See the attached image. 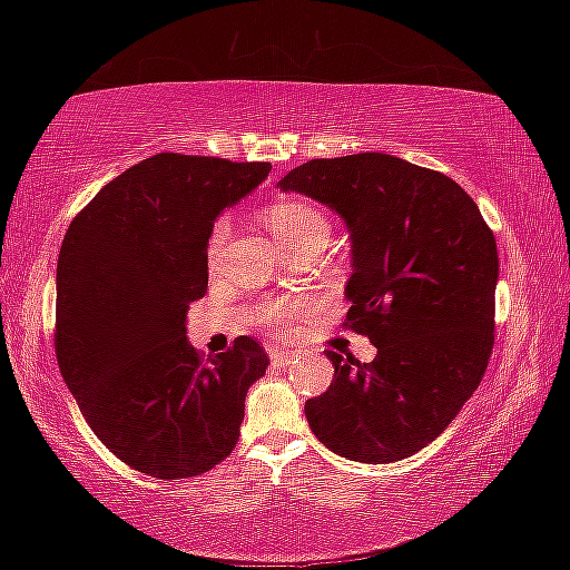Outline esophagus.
<instances>
[{
    "label": "esophagus",
    "mask_w": 570,
    "mask_h": 570,
    "mask_svg": "<svg viewBox=\"0 0 570 570\" xmlns=\"http://www.w3.org/2000/svg\"><path fill=\"white\" fill-rule=\"evenodd\" d=\"M268 356H272V364L274 366H286L294 362V354L292 352H282V350H272L268 352Z\"/></svg>",
    "instance_id": "obj_1"
}]
</instances>
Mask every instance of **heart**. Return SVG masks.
Here are the masks:
<instances>
[{"mask_svg":"<svg viewBox=\"0 0 570 570\" xmlns=\"http://www.w3.org/2000/svg\"><path fill=\"white\" fill-rule=\"evenodd\" d=\"M268 226L276 234V238L292 250L302 244H308L314 238H330V220L322 214L320 208L308 200H298V198H286L278 200L272 208H268ZM230 234V218L220 216L216 218V224L208 230V240H206V254L210 262L220 254L226 238ZM308 308L304 302H292V304H278L264 312V324L274 332H292L294 322L302 316Z\"/></svg>","mask_w":570,"mask_h":570,"instance_id":"heart-1","label":"heart"}]
</instances>
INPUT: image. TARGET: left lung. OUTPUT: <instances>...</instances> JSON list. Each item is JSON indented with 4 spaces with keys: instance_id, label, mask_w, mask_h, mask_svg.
<instances>
[{
    "instance_id": "obj_1",
    "label": "left lung",
    "mask_w": 570,
    "mask_h": 570,
    "mask_svg": "<svg viewBox=\"0 0 570 570\" xmlns=\"http://www.w3.org/2000/svg\"><path fill=\"white\" fill-rule=\"evenodd\" d=\"M278 186L344 218L354 268L344 326L377 346L370 364L326 352L334 382L306 400L308 428L346 460L410 458L455 420L488 370L493 230L445 173L384 153L308 160Z\"/></svg>"
}]
</instances>
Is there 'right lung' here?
Here are the masks:
<instances>
[{
    "label": "right lung",
    "mask_w": 570,
    "mask_h": 570,
    "mask_svg": "<svg viewBox=\"0 0 570 570\" xmlns=\"http://www.w3.org/2000/svg\"><path fill=\"white\" fill-rule=\"evenodd\" d=\"M268 163L158 153L112 178L57 258L55 354L95 435L132 470L196 478L236 448L246 392L268 366L254 336L204 360L186 314L208 288L216 216Z\"/></svg>",
    "instance_id": "right-lung-1"
}]
</instances>
